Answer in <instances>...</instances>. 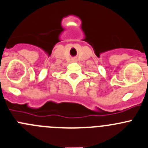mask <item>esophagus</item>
<instances>
[{
  "label": "esophagus",
  "mask_w": 148,
  "mask_h": 148,
  "mask_svg": "<svg viewBox=\"0 0 148 148\" xmlns=\"http://www.w3.org/2000/svg\"><path fill=\"white\" fill-rule=\"evenodd\" d=\"M74 61H75V59H74Z\"/></svg>",
  "instance_id": "1"
}]
</instances>
